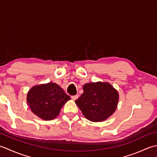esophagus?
I'll use <instances>...</instances> for the list:
<instances>
[{
    "label": "esophagus",
    "mask_w": 157,
    "mask_h": 157,
    "mask_svg": "<svg viewBox=\"0 0 157 157\" xmlns=\"http://www.w3.org/2000/svg\"><path fill=\"white\" fill-rule=\"evenodd\" d=\"M71 98L73 101H75L78 98V95H74V96H71Z\"/></svg>",
    "instance_id": "34e87169"
}]
</instances>
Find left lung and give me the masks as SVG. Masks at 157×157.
Masks as SVG:
<instances>
[{
  "label": "left lung",
  "instance_id": "obj_1",
  "mask_svg": "<svg viewBox=\"0 0 157 157\" xmlns=\"http://www.w3.org/2000/svg\"><path fill=\"white\" fill-rule=\"evenodd\" d=\"M83 90L84 93L75 102L86 119L93 122L102 121L115 111L119 94L109 83H88Z\"/></svg>",
  "mask_w": 157,
  "mask_h": 157
}]
</instances>
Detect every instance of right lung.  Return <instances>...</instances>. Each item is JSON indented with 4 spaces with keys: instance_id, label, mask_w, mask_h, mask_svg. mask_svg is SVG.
<instances>
[{
    "instance_id": "1",
    "label": "right lung",
    "mask_w": 157,
    "mask_h": 157,
    "mask_svg": "<svg viewBox=\"0 0 157 157\" xmlns=\"http://www.w3.org/2000/svg\"><path fill=\"white\" fill-rule=\"evenodd\" d=\"M69 96L55 83L35 86L29 90L27 102L33 113L46 121L56 117Z\"/></svg>"
}]
</instances>
